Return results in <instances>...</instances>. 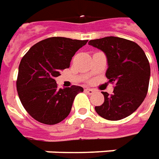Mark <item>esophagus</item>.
Returning a JSON list of instances; mask_svg holds the SVG:
<instances>
[{"label": "esophagus", "instance_id": "obj_1", "mask_svg": "<svg viewBox=\"0 0 159 159\" xmlns=\"http://www.w3.org/2000/svg\"><path fill=\"white\" fill-rule=\"evenodd\" d=\"M85 93H86L87 94L89 95H92V94L94 93V90L93 89H91V88H85Z\"/></svg>", "mask_w": 159, "mask_h": 159}]
</instances>
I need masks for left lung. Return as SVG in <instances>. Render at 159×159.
Segmentation results:
<instances>
[{"label": "left lung", "instance_id": "1", "mask_svg": "<svg viewBox=\"0 0 159 159\" xmlns=\"http://www.w3.org/2000/svg\"><path fill=\"white\" fill-rule=\"evenodd\" d=\"M88 44L106 53V76L114 84L111 95L102 92L105 101L95 111L107 120H120L133 113L148 92L151 68L147 57L139 45L119 37L92 40Z\"/></svg>", "mask_w": 159, "mask_h": 159}]
</instances>
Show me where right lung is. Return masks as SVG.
<instances>
[{"label": "right lung", "mask_w": 159, "mask_h": 159, "mask_svg": "<svg viewBox=\"0 0 159 159\" xmlns=\"http://www.w3.org/2000/svg\"><path fill=\"white\" fill-rule=\"evenodd\" d=\"M87 41L51 37L34 45L22 57L16 88L23 107L33 119L55 125L68 116L75 96L83 88H58L54 79L68 68L72 57Z\"/></svg>", "instance_id": "right-lung-1"}]
</instances>
